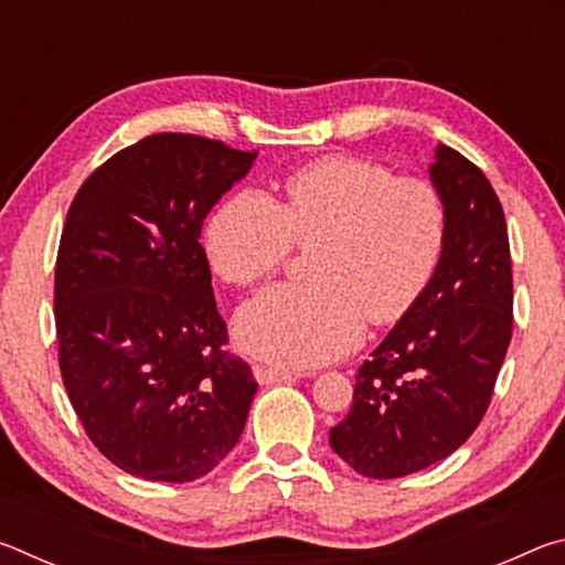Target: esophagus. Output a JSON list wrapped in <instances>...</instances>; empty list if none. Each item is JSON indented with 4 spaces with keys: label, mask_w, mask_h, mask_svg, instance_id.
Wrapping results in <instances>:
<instances>
[{
    "label": "esophagus",
    "mask_w": 565,
    "mask_h": 565,
    "mask_svg": "<svg viewBox=\"0 0 565 565\" xmlns=\"http://www.w3.org/2000/svg\"><path fill=\"white\" fill-rule=\"evenodd\" d=\"M301 376H306V374H301V371L264 366V363H256V366H254V379L259 381V384H279V381H296Z\"/></svg>",
    "instance_id": "esophagus-1"
}]
</instances>
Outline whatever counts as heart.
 I'll return each instance as SVG.
<instances>
[{
    "label": "heart",
    "mask_w": 565,
    "mask_h": 565,
    "mask_svg": "<svg viewBox=\"0 0 565 565\" xmlns=\"http://www.w3.org/2000/svg\"><path fill=\"white\" fill-rule=\"evenodd\" d=\"M448 209L431 181L396 177L376 161L323 157L284 181V199L236 191L206 224L218 279L254 286L294 244L311 248L313 284L271 286L236 313L238 347L284 369L339 359L363 323L391 327L420 301L444 259Z\"/></svg>",
    "instance_id": "1"
}]
</instances>
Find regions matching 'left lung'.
I'll use <instances>...</instances> for the list:
<instances>
[{
  "label": "left lung",
  "instance_id": "obj_1",
  "mask_svg": "<svg viewBox=\"0 0 565 565\" xmlns=\"http://www.w3.org/2000/svg\"><path fill=\"white\" fill-rule=\"evenodd\" d=\"M431 181L448 209L444 259L420 301L359 366L353 404L329 441L369 478L416 473L481 424L513 333V274L491 181L438 147Z\"/></svg>",
  "mask_w": 565,
  "mask_h": 565
}]
</instances>
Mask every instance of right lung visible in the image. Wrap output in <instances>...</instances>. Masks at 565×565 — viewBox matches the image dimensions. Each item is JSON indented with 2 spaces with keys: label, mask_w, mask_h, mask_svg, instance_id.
<instances>
[{
  "label": "right lung",
  "mask_w": 565,
  "mask_h": 565,
  "mask_svg": "<svg viewBox=\"0 0 565 565\" xmlns=\"http://www.w3.org/2000/svg\"><path fill=\"white\" fill-rule=\"evenodd\" d=\"M196 134H151L76 191L54 269L66 394L92 444L147 481L206 476L244 431L256 381L228 353L202 224L252 169Z\"/></svg>",
  "instance_id": "1"
}]
</instances>
